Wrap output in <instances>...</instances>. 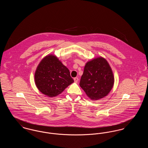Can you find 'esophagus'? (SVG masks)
I'll use <instances>...</instances> for the list:
<instances>
[{
    "label": "esophagus",
    "instance_id": "34e87169",
    "mask_svg": "<svg viewBox=\"0 0 148 148\" xmlns=\"http://www.w3.org/2000/svg\"><path fill=\"white\" fill-rule=\"evenodd\" d=\"M74 80L75 83H77V82H78V80H79V79H78V77H74Z\"/></svg>",
    "mask_w": 148,
    "mask_h": 148
}]
</instances>
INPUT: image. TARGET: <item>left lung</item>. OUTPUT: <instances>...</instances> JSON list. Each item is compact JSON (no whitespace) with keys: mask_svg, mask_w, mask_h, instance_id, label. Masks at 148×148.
I'll list each match as a JSON object with an SVG mask.
<instances>
[{"mask_svg":"<svg viewBox=\"0 0 148 148\" xmlns=\"http://www.w3.org/2000/svg\"><path fill=\"white\" fill-rule=\"evenodd\" d=\"M114 82L109 64L104 58L99 57L86 63L79 84L89 98L97 100L109 93Z\"/></svg>","mask_w":148,"mask_h":148,"instance_id":"1","label":"left lung"}]
</instances>
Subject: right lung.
<instances>
[{"label":"right lung","mask_w":148,"mask_h":148,"mask_svg":"<svg viewBox=\"0 0 148 148\" xmlns=\"http://www.w3.org/2000/svg\"><path fill=\"white\" fill-rule=\"evenodd\" d=\"M34 78L38 89L49 97L60 94L74 82L69 69L53 55L42 59L35 71Z\"/></svg>","instance_id":"right-lung-1"}]
</instances>
